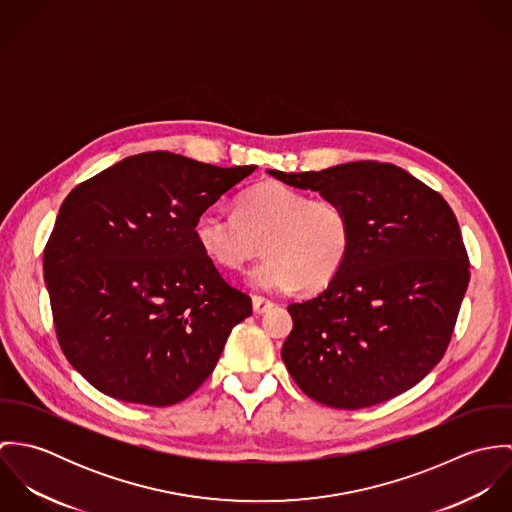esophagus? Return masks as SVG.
Here are the masks:
<instances>
[{
	"label": "esophagus",
	"instance_id": "1",
	"mask_svg": "<svg viewBox=\"0 0 512 512\" xmlns=\"http://www.w3.org/2000/svg\"><path fill=\"white\" fill-rule=\"evenodd\" d=\"M252 305H254V313H258V315H262V313H266V311H270L274 307V303L270 299L260 297V295L252 297Z\"/></svg>",
	"mask_w": 512,
	"mask_h": 512
}]
</instances>
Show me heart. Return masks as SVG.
Returning a JSON list of instances; mask_svg holds the SVG:
<instances>
[{
	"label": "heart",
	"instance_id": "b5f03b06",
	"mask_svg": "<svg viewBox=\"0 0 512 512\" xmlns=\"http://www.w3.org/2000/svg\"><path fill=\"white\" fill-rule=\"evenodd\" d=\"M201 252L219 268L242 270L264 246L250 282L268 293L325 290L353 248V220L333 197H311L280 181L246 189L234 213L209 209L193 226Z\"/></svg>",
	"mask_w": 512,
	"mask_h": 512
}]
</instances>
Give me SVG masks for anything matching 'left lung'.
Masks as SVG:
<instances>
[{
  "mask_svg": "<svg viewBox=\"0 0 512 512\" xmlns=\"http://www.w3.org/2000/svg\"><path fill=\"white\" fill-rule=\"evenodd\" d=\"M268 173L341 201L353 248L327 290L288 309L282 359L313 400L343 410L386 402L443 359L469 284V256L451 207L402 167L353 161Z\"/></svg>",
  "mask_w": 512,
  "mask_h": 512,
  "instance_id": "obj_1",
  "label": "left lung"
}]
</instances>
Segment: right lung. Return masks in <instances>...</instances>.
I'll list each match as a JSON object with an SVG mask.
<instances>
[{
	"label": "right lung",
	"mask_w": 512,
	"mask_h": 512,
	"mask_svg": "<svg viewBox=\"0 0 512 512\" xmlns=\"http://www.w3.org/2000/svg\"><path fill=\"white\" fill-rule=\"evenodd\" d=\"M254 169L149 151L63 201L43 252L45 282L59 345L96 390L171 406L215 370L252 299L220 276L193 226Z\"/></svg>",
	"instance_id": "add662e5"
}]
</instances>
